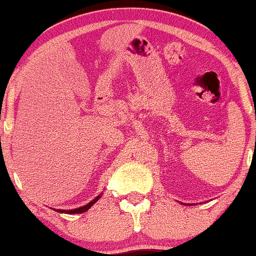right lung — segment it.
I'll return each mask as SVG.
<instances>
[{
  "label": "right lung",
  "mask_w": 256,
  "mask_h": 256,
  "mask_svg": "<svg viewBox=\"0 0 256 256\" xmlns=\"http://www.w3.org/2000/svg\"><path fill=\"white\" fill-rule=\"evenodd\" d=\"M101 195H102V193H101L100 195H98V196L95 198V199H92V202H88L86 205H84V206H80V208H72V210H57V208H54V211H57V212H61V214H70V215H72V214H83V212H85V211H88L89 210L90 208H92V205L95 204L96 202H98V199H100L101 198Z\"/></svg>",
  "instance_id": "obj_1"
}]
</instances>
